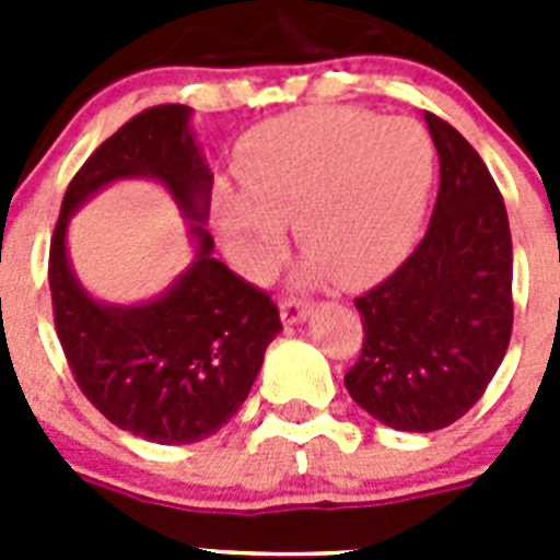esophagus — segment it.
<instances>
[{
	"instance_id": "34e87169",
	"label": "esophagus",
	"mask_w": 560,
	"mask_h": 560,
	"mask_svg": "<svg viewBox=\"0 0 560 560\" xmlns=\"http://www.w3.org/2000/svg\"><path fill=\"white\" fill-rule=\"evenodd\" d=\"M308 314H311V303H305V300H296V296H289V300L280 305V316H283L285 325L303 323Z\"/></svg>"
}]
</instances>
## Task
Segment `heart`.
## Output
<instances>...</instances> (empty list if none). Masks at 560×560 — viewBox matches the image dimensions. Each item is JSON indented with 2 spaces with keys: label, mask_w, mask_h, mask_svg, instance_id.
Instances as JSON below:
<instances>
[{
  "label": "heart",
  "mask_w": 560,
  "mask_h": 560,
  "mask_svg": "<svg viewBox=\"0 0 560 560\" xmlns=\"http://www.w3.org/2000/svg\"><path fill=\"white\" fill-rule=\"evenodd\" d=\"M244 187L215 190L219 224L246 271L264 275L285 246L283 219L311 266L355 277L407 244L427 205L434 145L415 120L359 108H303L257 126L241 145Z\"/></svg>",
  "instance_id": "obj_1"
}]
</instances>
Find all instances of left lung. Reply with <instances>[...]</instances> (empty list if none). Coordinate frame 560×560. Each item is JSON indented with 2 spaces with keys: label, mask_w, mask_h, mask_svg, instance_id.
Wrapping results in <instances>:
<instances>
[{
  "label": "left lung",
  "mask_w": 560,
  "mask_h": 560,
  "mask_svg": "<svg viewBox=\"0 0 560 560\" xmlns=\"http://www.w3.org/2000/svg\"><path fill=\"white\" fill-rule=\"evenodd\" d=\"M427 126L440 190L427 235L378 285L355 296L364 339L345 387L398 432L452 427L482 398L513 330V244L482 156L438 114Z\"/></svg>",
  "instance_id": "8db88e82"
}]
</instances>
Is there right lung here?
<instances>
[{
	"instance_id": "obj_1",
	"label": "right lung",
	"mask_w": 560,
	"mask_h": 560,
	"mask_svg": "<svg viewBox=\"0 0 560 560\" xmlns=\"http://www.w3.org/2000/svg\"><path fill=\"white\" fill-rule=\"evenodd\" d=\"M117 178L160 180L196 220L197 260L162 298L142 306L97 304L66 257L71 212ZM212 173L179 103L140 112L97 148L61 201L49 241V294L69 370L92 407L122 432L162 446L199 443L241 409L280 325L266 291L212 257Z\"/></svg>"
}]
</instances>
